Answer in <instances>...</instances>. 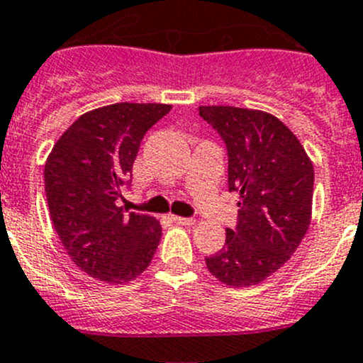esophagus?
<instances>
[{
  "mask_svg": "<svg viewBox=\"0 0 363 363\" xmlns=\"http://www.w3.org/2000/svg\"><path fill=\"white\" fill-rule=\"evenodd\" d=\"M172 221L177 223V225H184V226L195 225V219H193V218H182V216H172Z\"/></svg>",
  "mask_w": 363,
  "mask_h": 363,
  "instance_id": "esophagus-1",
  "label": "esophagus"
}]
</instances>
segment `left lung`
Segmentation results:
<instances>
[{"mask_svg":"<svg viewBox=\"0 0 363 363\" xmlns=\"http://www.w3.org/2000/svg\"><path fill=\"white\" fill-rule=\"evenodd\" d=\"M228 149V189L239 193V223L205 258L223 284L247 288L279 270L302 242L313 214L314 167L276 116L230 105L200 107Z\"/></svg>","mask_w":363,"mask_h":363,"instance_id":"8db88e82","label":"left lung"}]
</instances>
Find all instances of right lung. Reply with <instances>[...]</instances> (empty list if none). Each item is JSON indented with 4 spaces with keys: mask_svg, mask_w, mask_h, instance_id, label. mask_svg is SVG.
<instances>
[{
    "mask_svg": "<svg viewBox=\"0 0 363 363\" xmlns=\"http://www.w3.org/2000/svg\"><path fill=\"white\" fill-rule=\"evenodd\" d=\"M172 105H105L79 117L45 161L50 219L72 262L87 276L123 284L140 276L161 239L156 218L119 205L140 142Z\"/></svg>",
    "mask_w": 363,
    "mask_h": 363,
    "instance_id": "add662e5",
    "label": "right lung"
}]
</instances>
